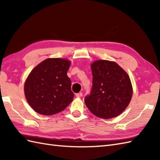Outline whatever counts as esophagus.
Masks as SVG:
<instances>
[{
  "instance_id": "esophagus-1",
  "label": "esophagus",
  "mask_w": 160,
  "mask_h": 160,
  "mask_svg": "<svg viewBox=\"0 0 160 160\" xmlns=\"http://www.w3.org/2000/svg\"><path fill=\"white\" fill-rule=\"evenodd\" d=\"M76 97H78V98L82 97V92L78 93H76Z\"/></svg>"
}]
</instances>
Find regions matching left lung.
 <instances>
[{"instance_id":"1","label":"left lung","mask_w":160,"mask_h":160,"mask_svg":"<svg viewBox=\"0 0 160 160\" xmlns=\"http://www.w3.org/2000/svg\"><path fill=\"white\" fill-rule=\"evenodd\" d=\"M93 85L84 98L89 110L96 116L109 119L120 115L131 100L132 89L128 74L117 63L97 60L91 64Z\"/></svg>"}]
</instances>
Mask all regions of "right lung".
I'll return each instance as SVG.
<instances>
[{
    "label": "right lung",
    "mask_w": 160,
    "mask_h": 160,
    "mask_svg": "<svg viewBox=\"0 0 160 160\" xmlns=\"http://www.w3.org/2000/svg\"><path fill=\"white\" fill-rule=\"evenodd\" d=\"M69 60L48 58L29 73L25 83V94L30 106L38 113L51 115L63 111L74 94L67 76Z\"/></svg>",
    "instance_id": "1"
}]
</instances>
